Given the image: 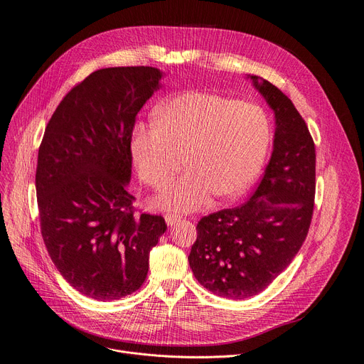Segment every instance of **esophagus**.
Instances as JSON below:
<instances>
[{
	"instance_id": "esophagus-1",
	"label": "esophagus",
	"mask_w": 364,
	"mask_h": 364,
	"mask_svg": "<svg viewBox=\"0 0 364 364\" xmlns=\"http://www.w3.org/2000/svg\"><path fill=\"white\" fill-rule=\"evenodd\" d=\"M180 220H181V217H180V215H176V214H166V215H165V221H166V224L171 225V227L174 225L176 223H178Z\"/></svg>"
}]
</instances>
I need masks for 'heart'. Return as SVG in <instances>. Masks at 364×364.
I'll list each match as a JSON object with an SVG mask.
<instances>
[{"label":"heart","instance_id":"heart-1","mask_svg":"<svg viewBox=\"0 0 364 364\" xmlns=\"http://www.w3.org/2000/svg\"><path fill=\"white\" fill-rule=\"evenodd\" d=\"M272 140L265 110L227 95L190 91L155 110V124H137L131 151L141 180L165 188L184 165L188 172L159 198L174 211H198L217 195L235 199L259 174Z\"/></svg>","mask_w":364,"mask_h":364}]
</instances>
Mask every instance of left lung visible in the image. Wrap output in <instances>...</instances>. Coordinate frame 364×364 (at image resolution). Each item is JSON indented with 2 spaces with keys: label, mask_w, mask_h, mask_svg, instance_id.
<instances>
[{
  "label": "left lung",
  "mask_w": 364,
  "mask_h": 364,
  "mask_svg": "<svg viewBox=\"0 0 364 364\" xmlns=\"http://www.w3.org/2000/svg\"><path fill=\"white\" fill-rule=\"evenodd\" d=\"M274 110L273 153L251 199L198 223L188 264L213 294L243 299L262 292L291 264L307 237L316 195V147L294 103L251 75Z\"/></svg>",
  "instance_id": "obj_1"
}]
</instances>
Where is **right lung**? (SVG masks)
<instances>
[{"label":"right lung","instance_id":"1","mask_svg":"<svg viewBox=\"0 0 364 364\" xmlns=\"http://www.w3.org/2000/svg\"><path fill=\"white\" fill-rule=\"evenodd\" d=\"M151 66L106 68L54 110L35 174L41 235L55 269L82 295L121 299L140 289L164 217L137 213L127 186L136 117L159 90Z\"/></svg>","mask_w":364,"mask_h":364}]
</instances>
